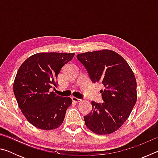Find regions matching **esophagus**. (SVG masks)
Wrapping results in <instances>:
<instances>
[{
    "label": "esophagus",
    "mask_w": 158,
    "mask_h": 158,
    "mask_svg": "<svg viewBox=\"0 0 158 158\" xmlns=\"http://www.w3.org/2000/svg\"><path fill=\"white\" fill-rule=\"evenodd\" d=\"M72 100H73V102H79L81 101V99H79L76 97H74V96L72 97Z\"/></svg>",
    "instance_id": "1"
}]
</instances>
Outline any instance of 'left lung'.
<instances>
[{
    "label": "left lung",
    "mask_w": 158,
    "mask_h": 158,
    "mask_svg": "<svg viewBox=\"0 0 158 158\" xmlns=\"http://www.w3.org/2000/svg\"><path fill=\"white\" fill-rule=\"evenodd\" d=\"M93 83L101 82L103 103L91 102L92 111L84 119L86 127L98 135H109L122 126L137 102V81L123 58L111 50L77 55Z\"/></svg>",
    "instance_id": "1"
}]
</instances>
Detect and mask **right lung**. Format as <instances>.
<instances>
[{"instance_id":"add662e5","label":"right lung","mask_w":158,"mask_h":158,"mask_svg":"<svg viewBox=\"0 0 158 158\" xmlns=\"http://www.w3.org/2000/svg\"><path fill=\"white\" fill-rule=\"evenodd\" d=\"M74 53H38L27 58L18 69L13 90L19 107L27 121L39 129H56L63 123L72 99L57 95L61 68L73 59Z\"/></svg>"}]
</instances>
